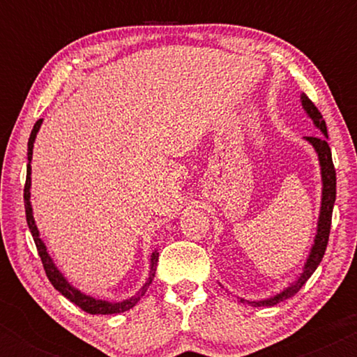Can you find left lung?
<instances>
[{"mask_svg":"<svg viewBox=\"0 0 357 357\" xmlns=\"http://www.w3.org/2000/svg\"><path fill=\"white\" fill-rule=\"evenodd\" d=\"M301 104L307 117L312 119L314 126L317 127L319 132L322 134V137H304L310 146L314 147L315 154H317L319 166H321V181H322V192H321V210H319V218H317V228H315V236L314 243L309 250V255H307L302 272L298 273V277L292 282L289 287H285L282 292L275 294V296L260 298V301H245V298L238 297V302L241 304H250L252 307H272L277 305L278 302H284L287 298L294 297L298 290L302 289V285L309 280L310 275L315 272V268L319 267V264L322 261L324 253H326L327 240H329V231H331V220H333V210L335 203V169L333 165V154H331V147L327 144V127L326 121H324L319 109L312 104V100L301 93Z\"/></svg>","mask_w":357,"mask_h":357,"instance_id":"left-lung-1","label":"left lung"}]
</instances>
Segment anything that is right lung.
I'll use <instances>...</instances> for the list:
<instances>
[{"label":"right lung","instance_id":"obj_1","mask_svg":"<svg viewBox=\"0 0 357 357\" xmlns=\"http://www.w3.org/2000/svg\"><path fill=\"white\" fill-rule=\"evenodd\" d=\"M42 124H43V119L36 121V124L33 126V130H31V134H30V139H28L26 184H24V195L23 196H24V211H26L28 228H30L31 236H33V240H35L36 250H38V255H40V258H42V264H43L45 272H47L48 280L52 282V285L59 290L61 296L67 297L68 301L73 302L75 305H79L82 310H85V312L93 314V315L126 312V310L132 309V307L136 305L139 301H141L142 296H144L146 290L149 289L151 282H153V278L155 275V267H158V257H159L158 250H154V252L151 253L149 277H147V280L142 284L141 289H139L132 297L124 298V301H121V302H110V301H104V298H96L92 296H87V294L82 292V290H79L75 285H72L70 282H68V278L61 273V270L56 267V264L53 261V258L50 253H48V248H47V245H45V241L40 238V230H38V227H36V221L33 216V208H31V192H30L31 191V158H33V144H35L36 134H38Z\"/></svg>","mask_w":357,"mask_h":357}]
</instances>
